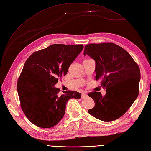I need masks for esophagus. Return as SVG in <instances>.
Returning a JSON list of instances; mask_svg holds the SVG:
<instances>
[{
	"mask_svg": "<svg viewBox=\"0 0 151 151\" xmlns=\"http://www.w3.org/2000/svg\"><path fill=\"white\" fill-rule=\"evenodd\" d=\"M87 96H88V95H87V93H83L82 95H81V98L82 99H84Z\"/></svg>",
	"mask_w": 151,
	"mask_h": 151,
	"instance_id": "obj_1",
	"label": "esophagus"
}]
</instances>
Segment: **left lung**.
<instances>
[{
  "instance_id": "obj_1",
  "label": "left lung",
  "mask_w": 151,
  "mask_h": 151,
  "mask_svg": "<svg viewBox=\"0 0 151 151\" xmlns=\"http://www.w3.org/2000/svg\"><path fill=\"white\" fill-rule=\"evenodd\" d=\"M86 54L96 62V79L101 80L106 92L105 96L100 92L88 94L95 101L88 113L102 121L116 120L138 96L139 68L128 52L113 43L86 45L84 55Z\"/></svg>"
}]
</instances>
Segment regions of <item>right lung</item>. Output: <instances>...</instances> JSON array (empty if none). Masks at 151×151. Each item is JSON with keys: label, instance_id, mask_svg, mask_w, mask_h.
Here are the masks:
<instances>
[{"label": "right lung", "instance_id": "right-lung-1", "mask_svg": "<svg viewBox=\"0 0 151 151\" xmlns=\"http://www.w3.org/2000/svg\"><path fill=\"white\" fill-rule=\"evenodd\" d=\"M83 45H52L34 52L26 61L17 83L22 111L41 128L57 125L65 114L70 99H79L76 91H63L55 87L83 49Z\"/></svg>", "mask_w": 151, "mask_h": 151}]
</instances>
